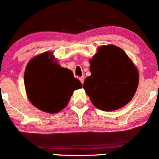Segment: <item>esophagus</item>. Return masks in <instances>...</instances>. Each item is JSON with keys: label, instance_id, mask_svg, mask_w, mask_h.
Here are the masks:
<instances>
[{"label": "esophagus", "instance_id": "esophagus-1", "mask_svg": "<svg viewBox=\"0 0 159 159\" xmlns=\"http://www.w3.org/2000/svg\"><path fill=\"white\" fill-rule=\"evenodd\" d=\"M80 81L82 83H83V82H84V76H81V77L80 78Z\"/></svg>", "mask_w": 159, "mask_h": 159}]
</instances>
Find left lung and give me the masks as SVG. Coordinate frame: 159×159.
Masks as SVG:
<instances>
[{
  "instance_id": "1",
  "label": "left lung",
  "mask_w": 159,
  "mask_h": 159,
  "mask_svg": "<svg viewBox=\"0 0 159 159\" xmlns=\"http://www.w3.org/2000/svg\"><path fill=\"white\" fill-rule=\"evenodd\" d=\"M89 64L91 75L84 80L83 89L96 107L116 111L131 101L138 89L139 73L122 48L100 46Z\"/></svg>"
}]
</instances>
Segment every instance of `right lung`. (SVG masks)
<instances>
[{"mask_svg": "<svg viewBox=\"0 0 159 159\" xmlns=\"http://www.w3.org/2000/svg\"><path fill=\"white\" fill-rule=\"evenodd\" d=\"M24 81L29 101L48 114L63 110L74 90L83 87L71 70L60 66L51 52L38 55L28 62Z\"/></svg>", "mask_w": 159, "mask_h": 159, "instance_id": "1", "label": "right lung"}]
</instances>
